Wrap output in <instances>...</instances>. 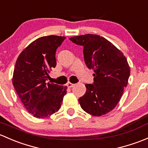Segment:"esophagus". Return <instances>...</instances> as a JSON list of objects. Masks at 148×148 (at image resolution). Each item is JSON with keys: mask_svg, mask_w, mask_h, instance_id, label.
<instances>
[{"mask_svg": "<svg viewBox=\"0 0 148 148\" xmlns=\"http://www.w3.org/2000/svg\"><path fill=\"white\" fill-rule=\"evenodd\" d=\"M66 85L68 87V88H73V87L75 85V84H73V83H68L66 84Z\"/></svg>", "mask_w": 148, "mask_h": 148, "instance_id": "34e87169", "label": "esophagus"}]
</instances>
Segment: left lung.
Returning a JSON list of instances; mask_svg holds the SVG:
<instances>
[{
    "label": "left lung",
    "mask_w": 148,
    "mask_h": 148,
    "mask_svg": "<svg viewBox=\"0 0 148 148\" xmlns=\"http://www.w3.org/2000/svg\"><path fill=\"white\" fill-rule=\"evenodd\" d=\"M83 47L87 67L93 69L92 84L79 98L83 110L93 116L106 115L114 109L127 87L130 69L123 53L105 38L94 34L70 38Z\"/></svg>",
    "instance_id": "left-lung-1"
}]
</instances>
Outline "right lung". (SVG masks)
Returning <instances> with one entry per match:
<instances>
[{
    "mask_svg": "<svg viewBox=\"0 0 148 148\" xmlns=\"http://www.w3.org/2000/svg\"><path fill=\"white\" fill-rule=\"evenodd\" d=\"M63 36H43L32 42L18 56L13 85L28 112L38 118L51 116L59 110L67 87L47 80L56 66V53Z\"/></svg>",
    "mask_w": 148,
    "mask_h": 148,
    "instance_id": "add662e5",
    "label": "right lung"
}]
</instances>
